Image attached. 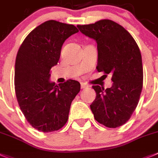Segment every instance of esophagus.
<instances>
[{
	"instance_id": "34e87169",
	"label": "esophagus",
	"mask_w": 158,
	"mask_h": 158,
	"mask_svg": "<svg viewBox=\"0 0 158 158\" xmlns=\"http://www.w3.org/2000/svg\"><path fill=\"white\" fill-rule=\"evenodd\" d=\"M88 87L89 86L86 84H85V83H81V89H86L88 88Z\"/></svg>"
}]
</instances>
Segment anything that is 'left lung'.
<instances>
[{
    "label": "left lung",
    "instance_id": "8db88e82",
    "mask_svg": "<svg viewBox=\"0 0 158 158\" xmlns=\"http://www.w3.org/2000/svg\"><path fill=\"white\" fill-rule=\"evenodd\" d=\"M98 44V72L111 74L113 85H93L96 98L90 105L94 118L108 128L129 120L139 102L143 86V67L139 47L131 34L118 23L104 19L94 24L77 25Z\"/></svg>",
    "mask_w": 158,
    "mask_h": 158
}]
</instances>
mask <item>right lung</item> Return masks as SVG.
<instances>
[{"label":"right lung","instance_id":"right-lung-1","mask_svg":"<svg viewBox=\"0 0 158 158\" xmlns=\"http://www.w3.org/2000/svg\"><path fill=\"white\" fill-rule=\"evenodd\" d=\"M77 32L73 25L47 21L30 32L19 48L15 62L16 97L27 121L40 132L56 131L65 125L71 103L80 92L77 81L58 85L49 81L63 43Z\"/></svg>","mask_w":158,"mask_h":158}]
</instances>
